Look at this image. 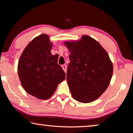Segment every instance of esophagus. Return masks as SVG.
I'll return each mask as SVG.
<instances>
[{
  "instance_id": "esophagus-1",
  "label": "esophagus",
  "mask_w": 133,
  "mask_h": 133,
  "mask_svg": "<svg viewBox=\"0 0 133 133\" xmlns=\"http://www.w3.org/2000/svg\"><path fill=\"white\" fill-rule=\"evenodd\" d=\"M62 67L63 70L64 71L65 73H66V71H67V66H66V65L63 64L62 66Z\"/></svg>"
}]
</instances>
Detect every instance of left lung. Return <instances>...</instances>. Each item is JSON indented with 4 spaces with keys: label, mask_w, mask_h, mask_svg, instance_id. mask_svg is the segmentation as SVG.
Masks as SVG:
<instances>
[{
    "label": "left lung",
    "mask_w": 133,
    "mask_h": 133,
    "mask_svg": "<svg viewBox=\"0 0 133 133\" xmlns=\"http://www.w3.org/2000/svg\"><path fill=\"white\" fill-rule=\"evenodd\" d=\"M64 44L71 53L66 78L72 97L83 103L97 100L106 90L113 73L106 50L88 35Z\"/></svg>",
    "instance_id": "1"
}]
</instances>
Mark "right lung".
Segmentation results:
<instances>
[{
    "instance_id": "1",
    "label": "right lung",
    "mask_w": 133,
    "mask_h": 133,
    "mask_svg": "<svg viewBox=\"0 0 133 133\" xmlns=\"http://www.w3.org/2000/svg\"><path fill=\"white\" fill-rule=\"evenodd\" d=\"M52 46L48 35L38 36L24 49L18 63L22 87L40 100L50 98L58 84L66 78L64 71L57 64L58 56L51 54Z\"/></svg>"
}]
</instances>
